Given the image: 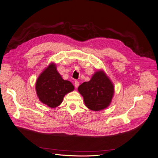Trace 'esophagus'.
Segmentation results:
<instances>
[{
    "instance_id": "esophagus-1",
    "label": "esophagus",
    "mask_w": 158,
    "mask_h": 158,
    "mask_svg": "<svg viewBox=\"0 0 158 158\" xmlns=\"http://www.w3.org/2000/svg\"><path fill=\"white\" fill-rule=\"evenodd\" d=\"M74 85L75 88H78V86H79V82L77 81H75V83H74Z\"/></svg>"
}]
</instances>
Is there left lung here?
<instances>
[{"mask_svg": "<svg viewBox=\"0 0 158 158\" xmlns=\"http://www.w3.org/2000/svg\"><path fill=\"white\" fill-rule=\"evenodd\" d=\"M86 106L92 110H100L109 106L114 94L111 81L102 71L96 72L89 82L78 87Z\"/></svg>", "mask_w": 158, "mask_h": 158, "instance_id": "8db88e82", "label": "left lung"}]
</instances>
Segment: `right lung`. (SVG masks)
Wrapping results in <instances>:
<instances>
[{
    "mask_svg": "<svg viewBox=\"0 0 158 158\" xmlns=\"http://www.w3.org/2000/svg\"><path fill=\"white\" fill-rule=\"evenodd\" d=\"M73 89L74 86L70 81L62 78L54 64H51L40 74L36 84L40 100L52 108L59 106L64 96Z\"/></svg>",
    "mask_w": 158,
    "mask_h": 158,
    "instance_id": "obj_1",
    "label": "right lung"
}]
</instances>
